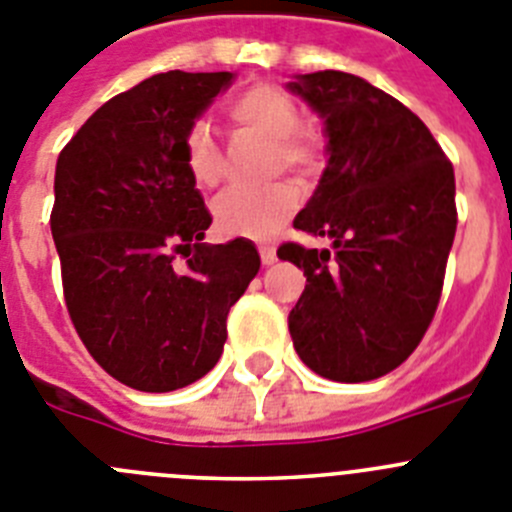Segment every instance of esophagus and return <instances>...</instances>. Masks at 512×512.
Segmentation results:
<instances>
[{
    "mask_svg": "<svg viewBox=\"0 0 512 512\" xmlns=\"http://www.w3.org/2000/svg\"><path fill=\"white\" fill-rule=\"evenodd\" d=\"M259 253H261V261H264V266H271L276 261V251L271 246H261Z\"/></svg>",
    "mask_w": 512,
    "mask_h": 512,
    "instance_id": "obj_1",
    "label": "esophagus"
}]
</instances>
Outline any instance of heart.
<instances>
[{
    "label": "heart",
    "mask_w": 512,
    "mask_h": 512,
    "mask_svg": "<svg viewBox=\"0 0 512 512\" xmlns=\"http://www.w3.org/2000/svg\"><path fill=\"white\" fill-rule=\"evenodd\" d=\"M225 114L238 129L253 131L269 139L274 147V167L312 175L325 157L322 131L299 121V106L292 96L276 83H248L225 106ZM182 162L190 180L203 190L218 187L223 177V159L208 124L195 121L187 126L182 139ZM299 208V192L292 182H276L266 190H233L213 205L218 231L233 238H264L289 223Z\"/></svg>",
    "instance_id": "b5f03b06"
}]
</instances>
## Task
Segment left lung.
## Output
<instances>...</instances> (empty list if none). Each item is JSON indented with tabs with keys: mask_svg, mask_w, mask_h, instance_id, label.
<instances>
[{
	"mask_svg": "<svg viewBox=\"0 0 512 512\" xmlns=\"http://www.w3.org/2000/svg\"><path fill=\"white\" fill-rule=\"evenodd\" d=\"M287 88L327 137V167L294 228L332 241L276 251L307 276L289 332L322 378L373 381L414 353L437 312L457 231L452 162L414 111L358 75L320 70Z\"/></svg>",
	"mask_w": 512,
	"mask_h": 512,
	"instance_id": "1",
	"label": "left lung"
}]
</instances>
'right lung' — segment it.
Instances as JSON below:
<instances>
[{
  "mask_svg": "<svg viewBox=\"0 0 512 512\" xmlns=\"http://www.w3.org/2000/svg\"><path fill=\"white\" fill-rule=\"evenodd\" d=\"M233 78L152 75L103 103L55 164L50 231L70 320L93 360L137 391H177L210 373L228 312L259 274L246 238L203 243L213 218L182 162L187 126Z\"/></svg>",
  "mask_w": 512,
  "mask_h": 512,
  "instance_id": "add662e5",
  "label": "right lung"
}]
</instances>
